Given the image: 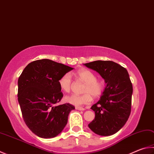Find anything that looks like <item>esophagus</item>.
Masks as SVG:
<instances>
[{"instance_id":"1","label":"esophagus","mask_w":154,"mask_h":154,"mask_svg":"<svg viewBox=\"0 0 154 154\" xmlns=\"http://www.w3.org/2000/svg\"><path fill=\"white\" fill-rule=\"evenodd\" d=\"M75 109L78 110H84L85 108L83 107H81V106H75Z\"/></svg>"}]
</instances>
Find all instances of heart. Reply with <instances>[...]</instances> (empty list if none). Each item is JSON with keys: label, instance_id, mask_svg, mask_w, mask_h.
Returning a JSON list of instances; mask_svg holds the SVG:
<instances>
[{"label": "heart", "instance_id": "heart-1", "mask_svg": "<svg viewBox=\"0 0 154 154\" xmlns=\"http://www.w3.org/2000/svg\"><path fill=\"white\" fill-rule=\"evenodd\" d=\"M77 76L80 80L85 82L82 95L71 94L65 97V101L69 104L81 106L89 104L94 97H99L105 91L106 83L104 79H97L95 72L89 69H83L77 72ZM60 88L64 92L71 91L72 79L71 73L66 72L58 81Z\"/></svg>", "mask_w": 154, "mask_h": 154}]
</instances>
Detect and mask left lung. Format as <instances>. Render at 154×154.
I'll return each mask as SVG.
<instances>
[{
	"label": "left lung",
	"instance_id": "8db88e82",
	"mask_svg": "<svg viewBox=\"0 0 154 154\" xmlns=\"http://www.w3.org/2000/svg\"><path fill=\"white\" fill-rule=\"evenodd\" d=\"M85 65L99 72L107 83L100 100L91 107L96 115L88 127L99 135H112L130 116L133 85L129 75L127 69L113 61L96 60Z\"/></svg>",
	"mask_w": 154,
	"mask_h": 154
}]
</instances>
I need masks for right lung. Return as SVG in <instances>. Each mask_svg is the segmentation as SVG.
Here are the masks:
<instances>
[{"mask_svg":"<svg viewBox=\"0 0 154 154\" xmlns=\"http://www.w3.org/2000/svg\"><path fill=\"white\" fill-rule=\"evenodd\" d=\"M73 68L49 59L29 63L18 79V101L23 121L42 138H52L65 128L75 106L57 105L63 97L58 81Z\"/></svg>","mask_w":154,"mask_h":154,"instance_id":"add662e5","label":"right lung"}]
</instances>
